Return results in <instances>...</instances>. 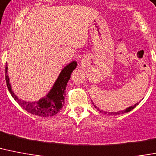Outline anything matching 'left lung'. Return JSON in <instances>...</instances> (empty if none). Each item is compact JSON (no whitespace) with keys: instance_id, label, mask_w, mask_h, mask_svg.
I'll use <instances>...</instances> for the list:
<instances>
[{"instance_id":"8db88e82","label":"left lung","mask_w":156,"mask_h":156,"mask_svg":"<svg viewBox=\"0 0 156 156\" xmlns=\"http://www.w3.org/2000/svg\"><path fill=\"white\" fill-rule=\"evenodd\" d=\"M139 104V103H136V104H135L134 105V106H131V107H128V108L127 109H126V110H125V111H119V112H105V111H102V110H99V108H98V107H96L95 105L94 104V107H95L96 109H97V110H98V111H100V112H101V113H104V114H107V115H121V114H123V113H126V112H129V111H131V110H133V109L135 108V107H136V106H137V105Z\"/></svg>"}]
</instances>
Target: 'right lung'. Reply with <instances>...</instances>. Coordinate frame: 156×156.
<instances>
[{"mask_svg": "<svg viewBox=\"0 0 156 156\" xmlns=\"http://www.w3.org/2000/svg\"><path fill=\"white\" fill-rule=\"evenodd\" d=\"M77 66L76 62H72L67 65L64 69L62 70L60 75L57 79L55 84L49 91L46 97L41 98L38 102H29L25 101H21L14 94L12 91L11 86L9 83V79L7 75V69L8 67L5 66V80L7 87H8L9 93L12 97L15 99L17 103L25 111L33 115L41 116V117H49L54 116L60 111L61 109L65 103L66 96V87L68 81L69 80L70 74Z\"/></svg>", "mask_w": 156, "mask_h": 156, "instance_id": "1", "label": "right lung"}]
</instances>
